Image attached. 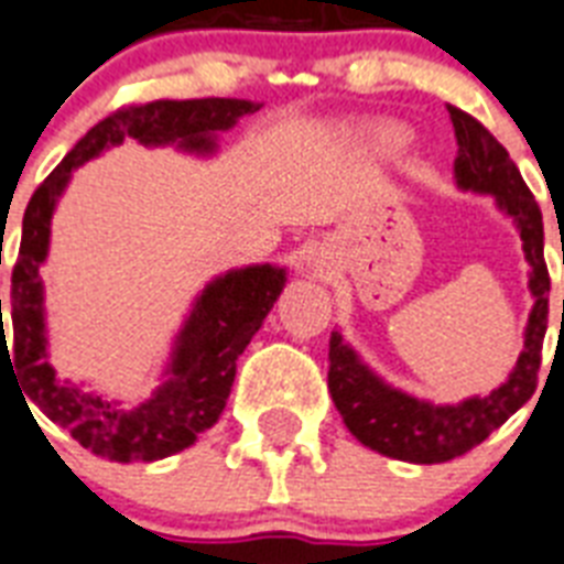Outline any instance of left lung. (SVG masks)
<instances>
[{
  "instance_id": "obj_1",
  "label": "left lung",
  "mask_w": 564,
  "mask_h": 564,
  "mask_svg": "<svg viewBox=\"0 0 564 564\" xmlns=\"http://www.w3.org/2000/svg\"><path fill=\"white\" fill-rule=\"evenodd\" d=\"M448 118L457 139V185L464 191L492 194L498 208L512 217L524 242V258L533 269L530 292L535 304L524 333V350L505 386L496 388L489 397H473L457 405H432L386 386L361 365L359 356L341 341L338 333L329 336L327 388L345 425L368 448L409 464H443L466 455L469 448L487 441L498 425H505L533 397L539 365H542L544 333H547L551 274L544 263V228L539 203L524 185L510 153L478 118L457 107H448Z\"/></svg>"
}]
</instances>
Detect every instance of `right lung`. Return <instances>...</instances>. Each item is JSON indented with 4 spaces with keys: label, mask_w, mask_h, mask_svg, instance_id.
<instances>
[{
    "label": "right lung",
    "mask_w": 564,
    "mask_h": 564,
    "mask_svg": "<svg viewBox=\"0 0 564 564\" xmlns=\"http://www.w3.org/2000/svg\"><path fill=\"white\" fill-rule=\"evenodd\" d=\"M254 109L258 107L251 100L235 98L150 100L121 107L95 123L31 196L22 217L20 254L11 274V350L4 341L2 322L0 356L8 354V359H13L11 368L36 409L59 429H66L91 455L109 457L116 464L159 460L187 448L196 434L217 423L231 393L237 359L281 295L286 272L267 263L217 278L199 295L178 336L167 370L171 379L139 409H121L116 402L59 382L52 365L45 361L40 263L48 251L54 203L72 171L95 159L104 148L121 144L123 139H139L141 144H178L194 153H210L214 132L228 130L237 118Z\"/></svg>",
    "instance_id": "1"
}]
</instances>
